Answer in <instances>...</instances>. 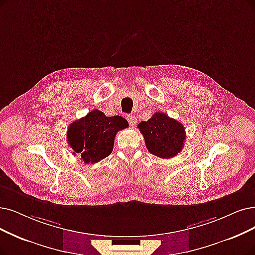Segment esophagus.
Returning <instances> with one entry per match:
<instances>
[{"mask_svg":"<svg viewBox=\"0 0 255 255\" xmlns=\"http://www.w3.org/2000/svg\"><path fill=\"white\" fill-rule=\"evenodd\" d=\"M127 119H128V124H129L130 126H135V125H136V118H135V116L128 115V116H127Z\"/></svg>","mask_w":255,"mask_h":255,"instance_id":"esophagus-1","label":"esophagus"}]
</instances>
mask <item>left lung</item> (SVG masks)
Instances as JSON below:
<instances>
[{"label":"left lung","instance_id":"left-lung-1","mask_svg":"<svg viewBox=\"0 0 255 255\" xmlns=\"http://www.w3.org/2000/svg\"><path fill=\"white\" fill-rule=\"evenodd\" d=\"M150 154L168 159L177 156L184 146L185 128L181 122L164 113H155L147 121L138 125Z\"/></svg>","mask_w":255,"mask_h":255}]
</instances>
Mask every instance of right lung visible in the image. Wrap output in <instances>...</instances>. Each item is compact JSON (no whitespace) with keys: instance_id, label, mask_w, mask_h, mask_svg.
<instances>
[{"instance_id":"obj_1","label":"right lung","mask_w":255,"mask_h":255,"mask_svg":"<svg viewBox=\"0 0 255 255\" xmlns=\"http://www.w3.org/2000/svg\"><path fill=\"white\" fill-rule=\"evenodd\" d=\"M128 127V122L124 117H107L101 111L93 110L70 125L67 140L73 154L80 155L87 164H92L111 155L117 131Z\"/></svg>"}]
</instances>
